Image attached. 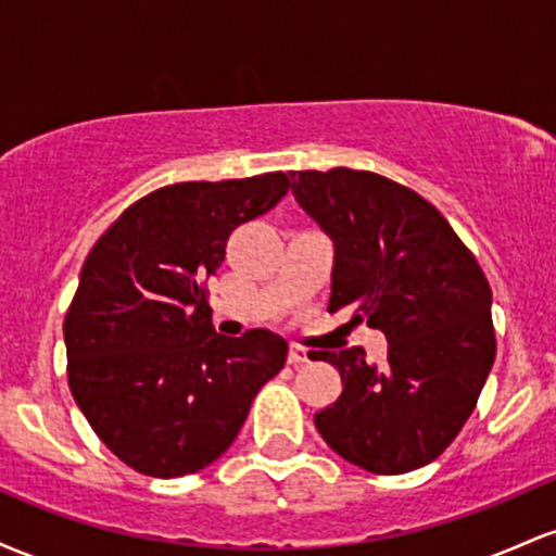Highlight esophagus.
<instances>
[{
  "label": "esophagus",
  "mask_w": 556,
  "mask_h": 556,
  "mask_svg": "<svg viewBox=\"0 0 556 556\" xmlns=\"http://www.w3.org/2000/svg\"><path fill=\"white\" fill-rule=\"evenodd\" d=\"M308 350H303L300 344H290V353H287V361L292 363V366H300V363H308Z\"/></svg>",
  "instance_id": "1"
}]
</instances>
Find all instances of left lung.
Masks as SVG:
<instances>
[{"label": "left lung", "mask_w": 556, "mask_h": 556, "mask_svg": "<svg viewBox=\"0 0 556 556\" xmlns=\"http://www.w3.org/2000/svg\"><path fill=\"white\" fill-rule=\"evenodd\" d=\"M292 195L334 245L329 311L355 308L350 324L389 342L384 363L361 348L314 355L342 376L316 429L368 473L424 468L460 433L494 366L486 277L450 222L387 177L308 169Z\"/></svg>", "instance_id": "1"}]
</instances>
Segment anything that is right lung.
I'll return each mask as SVG.
<instances>
[{"label":"right lung","instance_id":"right-lung-1","mask_svg":"<svg viewBox=\"0 0 556 556\" xmlns=\"http://www.w3.org/2000/svg\"><path fill=\"white\" fill-rule=\"evenodd\" d=\"M290 188L285 172L175 182L119 214L83 264L65 318L73 397L96 437L132 470L180 478L235 442L287 342L266 329L216 334L201 279L235 227Z\"/></svg>","mask_w":556,"mask_h":556}]
</instances>
